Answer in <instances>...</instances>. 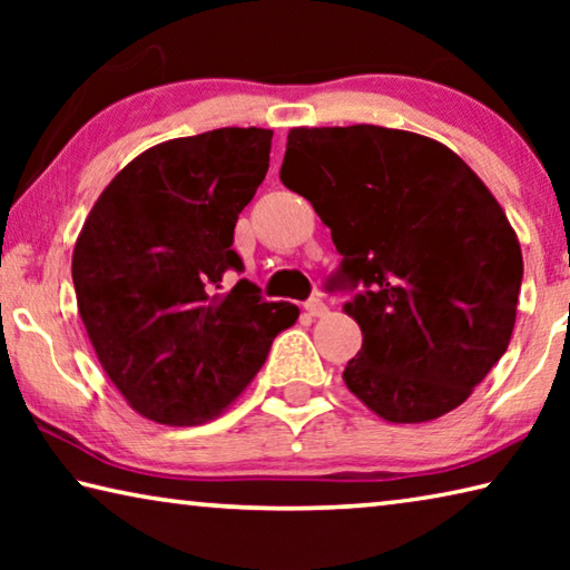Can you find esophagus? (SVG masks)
I'll return each mask as SVG.
<instances>
[{
    "label": "esophagus",
    "mask_w": 570,
    "mask_h": 570,
    "mask_svg": "<svg viewBox=\"0 0 570 570\" xmlns=\"http://www.w3.org/2000/svg\"><path fill=\"white\" fill-rule=\"evenodd\" d=\"M306 312L312 316H324L326 312H330V306H326L322 298H308L306 302Z\"/></svg>",
    "instance_id": "1"
}]
</instances>
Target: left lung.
Segmentation results:
<instances>
[{"label": "left lung", "instance_id": "8db88e82", "mask_svg": "<svg viewBox=\"0 0 570 570\" xmlns=\"http://www.w3.org/2000/svg\"><path fill=\"white\" fill-rule=\"evenodd\" d=\"M282 183L332 228L362 350L344 370L387 422L460 407L505 354L523 254L475 170L442 142L380 125L292 128Z\"/></svg>", "mask_w": 570, "mask_h": 570}]
</instances>
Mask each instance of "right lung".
Listing matches in <instances>:
<instances>
[{
	"instance_id": "right-lung-1",
	"label": "right lung",
	"mask_w": 570,
	"mask_h": 570,
	"mask_svg": "<svg viewBox=\"0 0 570 570\" xmlns=\"http://www.w3.org/2000/svg\"><path fill=\"white\" fill-rule=\"evenodd\" d=\"M274 130L218 128L132 158L95 200L72 250L82 324L105 374L158 424L218 417L298 320L246 278L220 294L238 214L268 170Z\"/></svg>"
}]
</instances>
